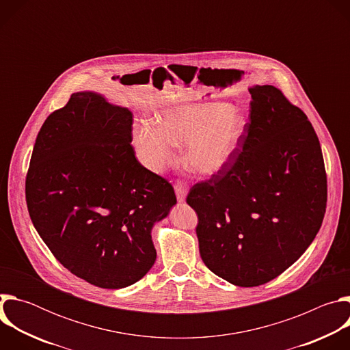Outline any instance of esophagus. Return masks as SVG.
<instances>
[{"mask_svg":"<svg viewBox=\"0 0 350 350\" xmlns=\"http://www.w3.org/2000/svg\"><path fill=\"white\" fill-rule=\"evenodd\" d=\"M174 191H176V196H177V201L178 202H184L185 201V196L188 193V187L184 181L177 180V183L174 184Z\"/></svg>","mask_w":350,"mask_h":350,"instance_id":"obj_1","label":"esophagus"}]
</instances>
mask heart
<instances>
[{"mask_svg": "<svg viewBox=\"0 0 350 350\" xmlns=\"http://www.w3.org/2000/svg\"><path fill=\"white\" fill-rule=\"evenodd\" d=\"M246 116L226 103L181 104L163 109L157 122L142 120L133 129V145L141 163L162 172L174 159V146H185V166L202 177L223 172L243 139Z\"/></svg>", "mask_w": 350, "mask_h": 350, "instance_id": "heart-1", "label": "heart"}]
</instances>
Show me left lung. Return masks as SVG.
<instances>
[{
  "instance_id": "obj_1",
  "label": "left lung",
  "mask_w": 350,
  "mask_h": 350,
  "mask_svg": "<svg viewBox=\"0 0 350 350\" xmlns=\"http://www.w3.org/2000/svg\"><path fill=\"white\" fill-rule=\"evenodd\" d=\"M249 92V123L235 157L187 196L204 263L238 286L266 284L292 266L327 206L323 152L308 116L274 85Z\"/></svg>"
}]
</instances>
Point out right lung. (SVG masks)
Segmentation results:
<instances>
[{
	"label": "right lung",
	"mask_w": 350,
	"mask_h": 350,
	"mask_svg": "<svg viewBox=\"0 0 350 350\" xmlns=\"http://www.w3.org/2000/svg\"><path fill=\"white\" fill-rule=\"evenodd\" d=\"M131 130L127 108L75 92L41 126L26 176L27 211L49 251L107 289L151 270L152 227L177 202L172 184L137 161Z\"/></svg>",
	"instance_id": "obj_1"
}]
</instances>
